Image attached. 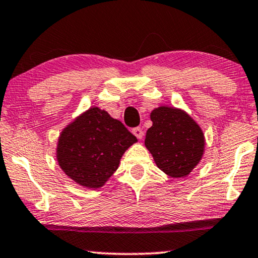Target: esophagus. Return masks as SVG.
I'll list each match as a JSON object with an SVG mask.
<instances>
[{
    "instance_id": "34e87169",
    "label": "esophagus",
    "mask_w": 258,
    "mask_h": 258,
    "mask_svg": "<svg viewBox=\"0 0 258 258\" xmlns=\"http://www.w3.org/2000/svg\"><path fill=\"white\" fill-rule=\"evenodd\" d=\"M132 132L139 140H141L143 137V130H142V128H140V126H136V128H134Z\"/></svg>"
}]
</instances>
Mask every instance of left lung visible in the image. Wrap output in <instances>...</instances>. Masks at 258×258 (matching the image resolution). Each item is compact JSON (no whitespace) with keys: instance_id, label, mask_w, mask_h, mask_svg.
<instances>
[{"instance_id":"1","label":"left lung","mask_w":258,"mask_h":258,"mask_svg":"<svg viewBox=\"0 0 258 258\" xmlns=\"http://www.w3.org/2000/svg\"><path fill=\"white\" fill-rule=\"evenodd\" d=\"M153 125L146 135V147L155 163L171 177L189 175L204 151V135L199 124L183 110L160 107L150 115Z\"/></svg>"}]
</instances>
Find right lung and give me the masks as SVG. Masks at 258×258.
Returning a JSON list of instances; mask_svg holds the SVG:
<instances>
[{"instance_id":"obj_1","label":"right lung","mask_w":258,"mask_h":258,"mask_svg":"<svg viewBox=\"0 0 258 258\" xmlns=\"http://www.w3.org/2000/svg\"><path fill=\"white\" fill-rule=\"evenodd\" d=\"M136 141L122 122L90 108L62 132L57 161L76 183L97 189L117 170L122 155Z\"/></svg>"}]
</instances>
